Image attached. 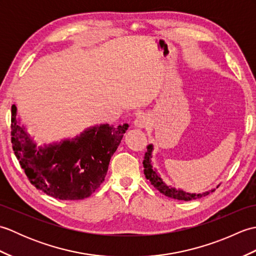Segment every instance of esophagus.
I'll return each instance as SVG.
<instances>
[{"label":"esophagus","mask_w":256,"mask_h":256,"mask_svg":"<svg viewBox=\"0 0 256 256\" xmlns=\"http://www.w3.org/2000/svg\"><path fill=\"white\" fill-rule=\"evenodd\" d=\"M134 124L136 128H145L146 125H148V118H146V116H144V114L138 116L136 120L134 121Z\"/></svg>","instance_id":"34e87169"}]
</instances>
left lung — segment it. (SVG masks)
Instances as JSON below:
<instances>
[{"mask_svg": "<svg viewBox=\"0 0 256 256\" xmlns=\"http://www.w3.org/2000/svg\"><path fill=\"white\" fill-rule=\"evenodd\" d=\"M152 150H153V146L148 145V152H146L144 155V160H143V166H144V174L145 177L148 179L150 184L158 190V192L162 194L167 196V197L172 198V199H177V200H182V201H190V200H194V199H199L206 197V194H209L210 192H204V194H188L184 192L182 190H177L175 188H172L170 186H167L165 182H162L160 177L157 175L156 170H153V166H152L150 162V154H152ZM214 190H211V192H214Z\"/></svg>", "mask_w": 256, "mask_h": 256, "instance_id": "left-lung-1", "label": "left lung"}]
</instances>
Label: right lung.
I'll return each instance as SVG.
<instances>
[{
	"label": "right lung",
	"instance_id": "add662e5",
	"mask_svg": "<svg viewBox=\"0 0 256 256\" xmlns=\"http://www.w3.org/2000/svg\"><path fill=\"white\" fill-rule=\"evenodd\" d=\"M12 106L10 138L16 158L32 186L60 200L88 198L104 182L108 162L128 124L114 128L102 124L84 131L74 140L36 148L18 125Z\"/></svg>",
	"mask_w": 256,
	"mask_h": 256
}]
</instances>
